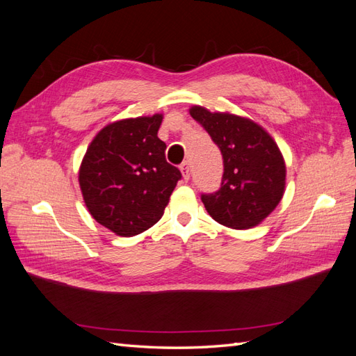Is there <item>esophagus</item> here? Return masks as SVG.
Here are the masks:
<instances>
[{
    "mask_svg": "<svg viewBox=\"0 0 356 356\" xmlns=\"http://www.w3.org/2000/svg\"><path fill=\"white\" fill-rule=\"evenodd\" d=\"M179 169H181L182 178H184L186 181H188L190 179V165H188V161H184V163L179 166Z\"/></svg>",
    "mask_w": 356,
    "mask_h": 356,
    "instance_id": "obj_1",
    "label": "esophagus"
}]
</instances>
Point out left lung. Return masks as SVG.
I'll return each instance as SVG.
<instances>
[{
  "label": "left lung",
  "instance_id": "1",
  "mask_svg": "<svg viewBox=\"0 0 356 356\" xmlns=\"http://www.w3.org/2000/svg\"><path fill=\"white\" fill-rule=\"evenodd\" d=\"M199 122L222 154L221 188L202 195L211 217L234 230L252 229L270 215L285 193L286 166L275 139L251 118L211 113L195 105Z\"/></svg>",
  "mask_w": 356,
  "mask_h": 356
}]
</instances>
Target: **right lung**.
<instances>
[{
	"label": "right lung",
	"mask_w": 356,
	"mask_h": 356,
	"mask_svg": "<svg viewBox=\"0 0 356 356\" xmlns=\"http://www.w3.org/2000/svg\"><path fill=\"white\" fill-rule=\"evenodd\" d=\"M163 114L123 118L102 127L79 170L81 195L92 217L118 236L131 238L161 218L181 179L157 136Z\"/></svg>",
	"instance_id": "right-lung-1"
}]
</instances>
